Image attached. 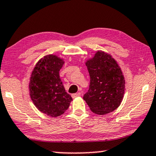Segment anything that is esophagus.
<instances>
[{
  "mask_svg": "<svg viewBox=\"0 0 156 156\" xmlns=\"http://www.w3.org/2000/svg\"><path fill=\"white\" fill-rule=\"evenodd\" d=\"M79 95H80V93H76V94H72V97L73 98H76V97H78V96H79Z\"/></svg>",
  "mask_w": 156,
  "mask_h": 156,
  "instance_id": "esophagus-1",
  "label": "esophagus"
}]
</instances>
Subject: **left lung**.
<instances>
[{"mask_svg":"<svg viewBox=\"0 0 156 156\" xmlns=\"http://www.w3.org/2000/svg\"><path fill=\"white\" fill-rule=\"evenodd\" d=\"M90 78L83 99L90 109L103 115L119 107L125 90V80L119 65L110 54L98 50L86 62Z\"/></svg>","mask_w":156,"mask_h":156,"instance_id":"obj_1","label":"left lung"}]
</instances>
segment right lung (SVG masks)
<instances>
[{
    "mask_svg": "<svg viewBox=\"0 0 156 156\" xmlns=\"http://www.w3.org/2000/svg\"><path fill=\"white\" fill-rule=\"evenodd\" d=\"M65 63L56 55H47L35 65L29 83V95L39 111L52 117L68 109L72 97L66 91L59 71Z\"/></svg>",
    "mask_w": 156,
    "mask_h": 156,
    "instance_id": "1",
    "label": "right lung"
}]
</instances>
